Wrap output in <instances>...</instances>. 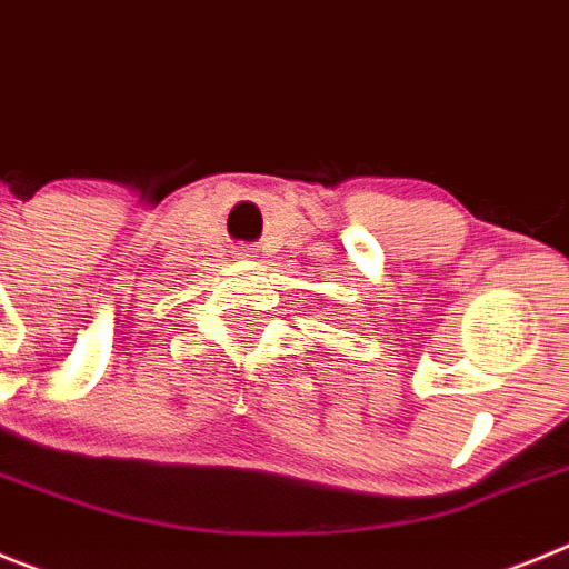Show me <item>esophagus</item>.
Wrapping results in <instances>:
<instances>
[{"mask_svg":"<svg viewBox=\"0 0 569 569\" xmlns=\"http://www.w3.org/2000/svg\"><path fill=\"white\" fill-rule=\"evenodd\" d=\"M238 258L254 260V258H258V254H254V249H238Z\"/></svg>","mask_w":569,"mask_h":569,"instance_id":"esophagus-1","label":"esophagus"}]
</instances>
